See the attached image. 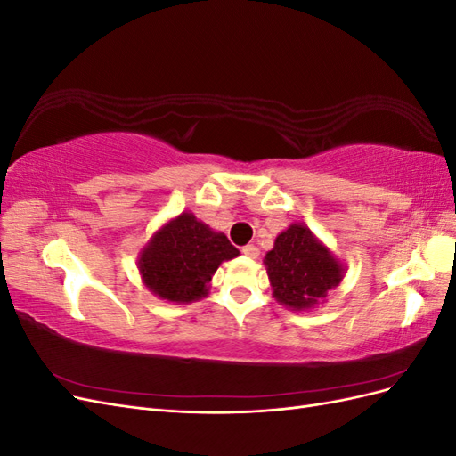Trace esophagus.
Listing matches in <instances>:
<instances>
[{
    "mask_svg": "<svg viewBox=\"0 0 456 456\" xmlns=\"http://www.w3.org/2000/svg\"><path fill=\"white\" fill-rule=\"evenodd\" d=\"M241 251L245 256H249V258H258V255H260V249L256 245H245Z\"/></svg>",
    "mask_w": 456,
    "mask_h": 456,
    "instance_id": "34e87169",
    "label": "esophagus"
}]
</instances>
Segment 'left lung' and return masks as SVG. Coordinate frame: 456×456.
Returning a JSON list of instances; mask_svg holds the SVG:
<instances>
[{
  "label": "left lung",
  "instance_id": "1",
  "mask_svg": "<svg viewBox=\"0 0 456 456\" xmlns=\"http://www.w3.org/2000/svg\"><path fill=\"white\" fill-rule=\"evenodd\" d=\"M262 262L272 297L295 312H308L322 305L346 273V265L300 223H293L275 238L273 249Z\"/></svg>",
  "mask_w": 456,
  "mask_h": 456
}]
</instances>
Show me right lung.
Instances as JSON below:
<instances>
[{"label": "right lung", "mask_w": 456, "mask_h": 456, "mask_svg": "<svg viewBox=\"0 0 456 456\" xmlns=\"http://www.w3.org/2000/svg\"><path fill=\"white\" fill-rule=\"evenodd\" d=\"M236 256L240 251L223 232L184 211L151 233L136 266L151 295L173 305H188L209 295L218 266Z\"/></svg>", "instance_id": "obj_1"}]
</instances>
